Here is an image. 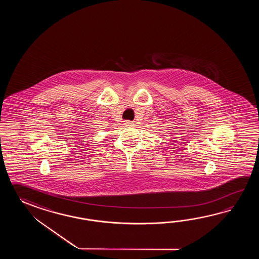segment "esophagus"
Masks as SVG:
<instances>
[{"instance_id":"obj_1","label":"esophagus","mask_w":259,"mask_h":259,"mask_svg":"<svg viewBox=\"0 0 259 259\" xmlns=\"http://www.w3.org/2000/svg\"><path fill=\"white\" fill-rule=\"evenodd\" d=\"M126 124H127V126H133V125H134L132 122L130 121L126 122Z\"/></svg>"}]
</instances>
